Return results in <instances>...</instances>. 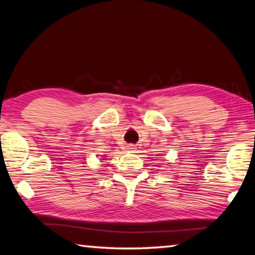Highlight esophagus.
<instances>
[{
  "label": "esophagus",
  "mask_w": 255,
  "mask_h": 255,
  "mask_svg": "<svg viewBox=\"0 0 255 255\" xmlns=\"http://www.w3.org/2000/svg\"><path fill=\"white\" fill-rule=\"evenodd\" d=\"M128 150L130 151V152H135L136 151V147L134 145H129L128 146Z\"/></svg>",
  "instance_id": "esophagus-1"
}]
</instances>
